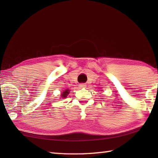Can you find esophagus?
<instances>
[{"mask_svg":"<svg viewBox=\"0 0 158 158\" xmlns=\"http://www.w3.org/2000/svg\"><path fill=\"white\" fill-rule=\"evenodd\" d=\"M85 86H86V85H85V84H79V87L80 88H85Z\"/></svg>","mask_w":158,"mask_h":158,"instance_id":"1","label":"esophagus"}]
</instances>
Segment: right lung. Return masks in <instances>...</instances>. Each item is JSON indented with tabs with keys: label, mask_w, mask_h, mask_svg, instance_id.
Masks as SVG:
<instances>
[{
	"label": "right lung",
	"mask_w": 158,
	"mask_h": 158,
	"mask_svg": "<svg viewBox=\"0 0 158 158\" xmlns=\"http://www.w3.org/2000/svg\"><path fill=\"white\" fill-rule=\"evenodd\" d=\"M69 90H68V89H66L65 90V91H64V92H63V93H62V94H61V97H62V98H66L67 97V96H68V95L69 94Z\"/></svg>",
	"instance_id": "add662e5"
}]
</instances>
